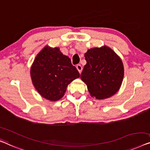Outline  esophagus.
Here are the masks:
<instances>
[{
  "instance_id": "esophagus-1",
  "label": "esophagus",
  "mask_w": 150,
  "mask_h": 150,
  "mask_svg": "<svg viewBox=\"0 0 150 150\" xmlns=\"http://www.w3.org/2000/svg\"><path fill=\"white\" fill-rule=\"evenodd\" d=\"M76 68H77V69L78 70V71H79V73H81L82 67H81V64H77V66H76Z\"/></svg>"
}]
</instances>
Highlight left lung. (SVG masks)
<instances>
[{
    "mask_svg": "<svg viewBox=\"0 0 150 150\" xmlns=\"http://www.w3.org/2000/svg\"><path fill=\"white\" fill-rule=\"evenodd\" d=\"M85 59L87 63L81 79L87 85L91 96L104 100L115 95L124 77V65L119 56L104 45L88 49Z\"/></svg>",
    "mask_w": 150,
    "mask_h": 150,
    "instance_id": "obj_1",
    "label": "left lung"
}]
</instances>
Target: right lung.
I'll use <instances>...</instances> for the list:
<instances>
[{
	"label": "right lung",
	"instance_id": "1",
	"mask_svg": "<svg viewBox=\"0 0 150 150\" xmlns=\"http://www.w3.org/2000/svg\"><path fill=\"white\" fill-rule=\"evenodd\" d=\"M30 76L33 86L42 97L57 101L64 96L68 85L80 75L71 59L59 47L47 45L35 57Z\"/></svg>",
	"mask_w": 150,
	"mask_h": 150
}]
</instances>
